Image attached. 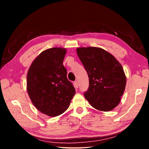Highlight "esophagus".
<instances>
[{"mask_svg":"<svg viewBox=\"0 0 149 149\" xmlns=\"http://www.w3.org/2000/svg\"><path fill=\"white\" fill-rule=\"evenodd\" d=\"M74 86L75 87V88H76V89L78 87V82L77 81H75L74 82Z\"/></svg>","mask_w":149,"mask_h":149,"instance_id":"esophagus-1","label":"esophagus"}]
</instances>
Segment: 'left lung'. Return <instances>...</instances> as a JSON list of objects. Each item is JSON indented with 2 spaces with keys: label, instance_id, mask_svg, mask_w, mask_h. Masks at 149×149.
Instances as JSON below:
<instances>
[{
  "label": "left lung",
  "instance_id": "1",
  "mask_svg": "<svg viewBox=\"0 0 149 149\" xmlns=\"http://www.w3.org/2000/svg\"><path fill=\"white\" fill-rule=\"evenodd\" d=\"M77 53L89 77L85 99L97 110L107 112L114 109L119 104L126 84L122 65L100 48H78Z\"/></svg>",
  "mask_w": 149,
  "mask_h": 149
}]
</instances>
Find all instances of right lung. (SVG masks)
<instances>
[{"mask_svg":"<svg viewBox=\"0 0 149 149\" xmlns=\"http://www.w3.org/2000/svg\"><path fill=\"white\" fill-rule=\"evenodd\" d=\"M65 52L62 48L44 50L33 62L27 73L30 99L37 109L49 116L64 113L75 93L63 65Z\"/></svg>","mask_w":149,"mask_h":149,"instance_id":"obj_1","label":"right lung"}]
</instances>
